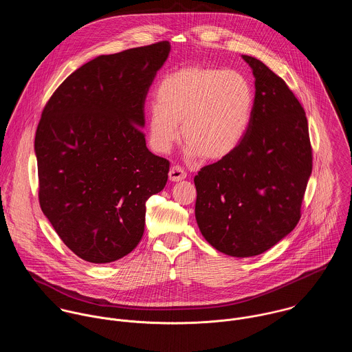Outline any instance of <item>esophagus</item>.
Segmentation results:
<instances>
[{"label": "esophagus", "instance_id": "34e87169", "mask_svg": "<svg viewBox=\"0 0 352 352\" xmlns=\"http://www.w3.org/2000/svg\"><path fill=\"white\" fill-rule=\"evenodd\" d=\"M187 177V173L186 170L179 166V165H173L169 170V180L170 182H180V180H184Z\"/></svg>", "mask_w": 352, "mask_h": 352}]
</instances>
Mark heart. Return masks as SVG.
Segmentation results:
<instances>
[{"label": "heart", "instance_id": "b5f03b06", "mask_svg": "<svg viewBox=\"0 0 352 352\" xmlns=\"http://www.w3.org/2000/svg\"><path fill=\"white\" fill-rule=\"evenodd\" d=\"M155 96L148 108V138L158 153L170 151L182 134L188 154L221 160L248 133L254 96L251 82L237 70L183 66L161 78Z\"/></svg>", "mask_w": 352, "mask_h": 352}]
</instances>
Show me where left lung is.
<instances>
[{
	"instance_id": "8db88e82",
	"label": "left lung",
	"mask_w": 352,
	"mask_h": 352,
	"mask_svg": "<svg viewBox=\"0 0 352 352\" xmlns=\"http://www.w3.org/2000/svg\"><path fill=\"white\" fill-rule=\"evenodd\" d=\"M254 76L251 124L240 146L195 176V217L206 241L233 257L272 248L300 222L313 168L307 119L287 84L243 55Z\"/></svg>"
}]
</instances>
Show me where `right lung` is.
<instances>
[{"mask_svg":"<svg viewBox=\"0 0 352 352\" xmlns=\"http://www.w3.org/2000/svg\"><path fill=\"white\" fill-rule=\"evenodd\" d=\"M170 51L166 41L100 55L46 102L35 137L39 204L63 244L89 263L133 251L145 203L166 184L169 161L146 148L145 100Z\"/></svg>","mask_w":352,"mask_h":352,"instance_id":"1","label":"right lung"}]
</instances>
